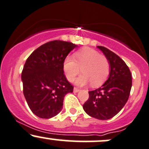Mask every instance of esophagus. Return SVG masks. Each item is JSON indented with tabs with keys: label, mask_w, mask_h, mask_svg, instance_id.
I'll return each mask as SVG.
<instances>
[{
	"label": "esophagus",
	"mask_w": 149,
	"mask_h": 149,
	"mask_svg": "<svg viewBox=\"0 0 149 149\" xmlns=\"http://www.w3.org/2000/svg\"><path fill=\"white\" fill-rule=\"evenodd\" d=\"M79 91H80V89L76 88V87H74V88H73V91H74V92H79Z\"/></svg>",
	"instance_id": "1"
}]
</instances>
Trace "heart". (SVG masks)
<instances>
[{
  "label": "heart",
  "mask_w": 149,
  "mask_h": 149,
  "mask_svg": "<svg viewBox=\"0 0 149 149\" xmlns=\"http://www.w3.org/2000/svg\"><path fill=\"white\" fill-rule=\"evenodd\" d=\"M63 70L69 81H73L81 70L84 73L76 80L77 85L84 86L91 82L93 86H99L109 76V62L107 57L95 49L84 47L75 52L73 58H65Z\"/></svg>",
  "instance_id": "1"
}]
</instances>
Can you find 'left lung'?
Here are the masks:
<instances>
[{
	"label": "left lung",
	"instance_id": "left-lung-1",
	"mask_svg": "<svg viewBox=\"0 0 149 149\" xmlns=\"http://www.w3.org/2000/svg\"><path fill=\"white\" fill-rule=\"evenodd\" d=\"M109 62V78L102 87L88 91V100L83 108L89 116L105 120L116 115L125 106L132 86L130 70L125 63L113 52L97 46Z\"/></svg>",
	"mask_w": 149,
	"mask_h": 149
}]
</instances>
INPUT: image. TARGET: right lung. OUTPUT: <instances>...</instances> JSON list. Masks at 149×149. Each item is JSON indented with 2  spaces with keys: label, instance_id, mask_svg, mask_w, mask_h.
Listing matches in <instances>:
<instances>
[{
  "label": "right lung",
  "instance_id": "add662e5",
  "mask_svg": "<svg viewBox=\"0 0 149 149\" xmlns=\"http://www.w3.org/2000/svg\"><path fill=\"white\" fill-rule=\"evenodd\" d=\"M78 47L54 40L36 49L26 60L22 73L23 92L31 112L40 118L58 115L66 94L73 86L66 79L63 63L69 52Z\"/></svg>",
  "mask_w": 149,
  "mask_h": 149
}]
</instances>
